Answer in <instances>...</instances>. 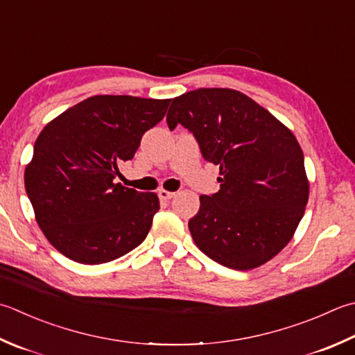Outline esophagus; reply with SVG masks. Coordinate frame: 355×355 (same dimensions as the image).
<instances>
[{
	"label": "esophagus",
	"mask_w": 355,
	"mask_h": 355,
	"mask_svg": "<svg viewBox=\"0 0 355 355\" xmlns=\"http://www.w3.org/2000/svg\"><path fill=\"white\" fill-rule=\"evenodd\" d=\"M173 196H175V192H171V191H158V197L162 200H171Z\"/></svg>",
	"instance_id": "esophagus-1"
}]
</instances>
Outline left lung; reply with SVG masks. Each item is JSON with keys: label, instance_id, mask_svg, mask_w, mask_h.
I'll use <instances>...</instances> for the list:
<instances>
[{"label": "left lung", "instance_id": "obj_1", "mask_svg": "<svg viewBox=\"0 0 355 355\" xmlns=\"http://www.w3.org/2000/svg\"><path fill=\"white\" fill-rule=\"evenodd\" d=\"M166 120L171 130H191L206 162L220 166V191L201 196L189 220L200 251L237 270L265 265L293 239L309 197L293 132L248 95L223 87L177 96Z\"/></svg>", "mask_w": 355, "mask_h": 355}]
</instances>
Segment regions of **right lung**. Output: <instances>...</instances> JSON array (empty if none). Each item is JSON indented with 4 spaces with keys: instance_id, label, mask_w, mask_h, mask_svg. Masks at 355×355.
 Wrapping results in <instances>:
<instances>
[{
    "instance_id": "1",
    "label": "right lung",
    "mask_w": 355,
    "mask_h": 355,
    "mask_svg": "<svg viewBox=\"0 0 355 355\" xmlns=\"http://www.w3.org/2000/svg\"><path fill=\"white\" fill-rule=\"evenodd\" d=\"M169 100L95 95L69 107L41 130L24 171L27 197L49 243L83 265L130 252L159 209L155 192L121 183L146 130L163 120Z\"/></svg>"
}]
</instances>
